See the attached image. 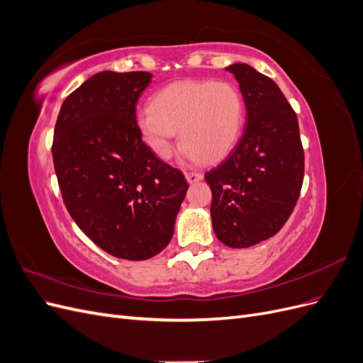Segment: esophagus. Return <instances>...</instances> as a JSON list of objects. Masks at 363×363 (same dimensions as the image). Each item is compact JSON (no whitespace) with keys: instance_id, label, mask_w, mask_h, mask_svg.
Instances as JSON below:
<instances>
[{"instance_id":"obj_1","label":"esophagus","mask_w":363,"mask_h":363,"mask_svg":"<svg viewBox=\"0 0 363 363\" xmlns=\"http://www.w3.org/2000/svg\"><path fill=\"white\" fill-rule=\"evenodd\" d=\"M184 177L189 183H195V182H200L203 179V174L195 172V171H188V172H184Z\"/></svg>"}]
</instances>
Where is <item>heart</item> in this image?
Returning <instances> with one entry per match:
<instances>
[{"mask_svg":"<svg viewBox=\"0 0 363 363\" xmlns=\"http://www.w3.org/2000/svg\"><path fill=\"white\" fill-rule=\"evenodd\" d=\"M142 139L160 159H168L179 132L184 156L201 163L223 159L244 125V101L230 82L183 80L163 87L151 107L139 108Z\"/></svg>","mask_w":363,"mask_h":363,"instance_id":"obj_1","label":"heart"}]
</instances>
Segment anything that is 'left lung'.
Returning a JSON list of instances; mask_svg holds the SVG:
<instances>
[{
    "mask_svg": "<svg viewBox=\"0 0 363 363\" xmlns=\"http://www.w3.org/2000/svg\"><path fill=\"white\" fill-rule=\"evenodd\" d=\"M242 92L244 133L228 156L204 174L212 189L215 235L247 248L276 235L298 201L304 151L298 119L276 82L245 63L230 65Z\"/></svg>",
    "mask_w": 363,
    "mask_h": 363,
    "instance_id": "left-lung-1",
    "label": "left lung"
}]
</instances>
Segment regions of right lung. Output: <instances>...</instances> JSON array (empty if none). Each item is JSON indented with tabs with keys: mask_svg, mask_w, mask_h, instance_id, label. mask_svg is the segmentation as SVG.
<instances>
[{
	"mask_svg": "<svg viewBox=\"0 0 363 363\" xmlns=\"http://www.w3.org/2000/svg\"><path fill=\"white\" fill-rule=\"evenodd\" d=\"M145 71H103L63 101L52 139L62 199L82 232L108 255L145 260L169 244L189 184L142 140L136 104Z\"/></svg>",
	"mask_w": 363,
	"mask_h": 363,
	"instance_id": "obj_1",
	"label": "right lung"
}]
</instances>
